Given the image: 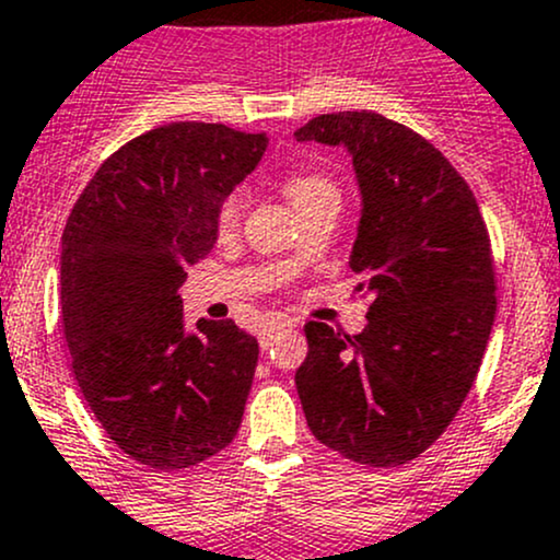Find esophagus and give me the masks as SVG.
<instances>
[{
	"label": "esophagus",
	"instance_id": "esophagus-1",
	"mask_svg": "<svg viewBox=\"0 0 560 560\" xmlns=\"http://www.w3.org/2000/svg\"><path fill=\"white\" fill-rule=\"evenodd\" d=\"M281 329H287V325H276V322H270V325L262 327V332H260V346H262V351H268L270 346H273L276 335H281Z\"/></svg>",
	"mask_w": 560,
	"mask_h": 560
}]
</instances>
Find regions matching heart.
I'll return each instance as SVG.
<instances>
[{"mask_svg": "<svg viewBox=\"0 0 560 560\" xmlns=\"http://www.w3.org/2000/svg\"><path fill=\"white\" fill-rule=\"evenodd\" d=\"M284 190L300 214H305V211H311L314 206H319L325 201L340 203L338 187L319 174H292L290 179H287ZM244 206H246L244 190L228 192V196L222 198L220 209H217V233L231 235L235 228H238L241 217H244Z\"/></svg>", "mask_w": 560, "mask_h": 560, "instance_id": "obj_1", "label": "heart"}]
</instances>
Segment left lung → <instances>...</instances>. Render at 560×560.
<instances>
[{
	"label": "left lung",
	"mask_w": 560,
	"mask_h": 560,
	"mask_svg": "<svg viewBox=\"0 0 560 560\" xmlns=\"http://www.w3.org/2000/svg\"><path fill=\"white\" fill-rule=\"evenodd\" d=\"M295 137L349 147L362 190L351 268L370 298L354 338L305 325V421L343 458L399 467L440 440L478 378L497 314L491 235L464 176L413 128L362 109L314 117Z\"/></svg>",
	"instance_id": "8db88e82"
}]
</instances>
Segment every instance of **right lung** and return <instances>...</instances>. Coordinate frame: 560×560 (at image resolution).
Returning <instances> with one entry per match:
<instances>
[{"label": "right lung", "mask_w": 560, "mask_h": 560, "mask_svg": "<svg viewBox=\"0 0 560 560\" xmlns=\"http://www.w3.org/2000/svg\"><path fill=\"white\" fill-rule=\"evenodd\" d=\"M268 137L168 122L98 166L61 235L72 373L112 443L152 469H187L233 443L257 338L233 319L182 325L185 270L211 252L222 198Z\"/></svg>", "instance_id": "obj_1"}]
</instances>
